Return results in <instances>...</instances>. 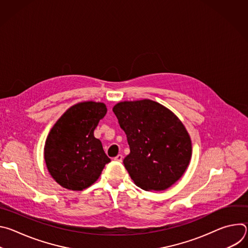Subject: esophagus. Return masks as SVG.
Instances as JSON below:
<instances>
[{
  "mask_svg": "<svg viewBox=\"0 0 248 248\" xmlns=\"http://www.w3.org/2000/svg\"><path fill=\"white\" fill-rule=\"evenodd\" d=\"M123 155L122 154H119L117 157H115V161H118V162H122L123 161Z\"/></svg>",
  "mask_w": 248,
  "mask_h": 248,
  "instance_id": "1",
  "label": "esophagus"
}]
</instances>
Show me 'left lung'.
Wrapping results in <instances>:
<instances>
[{
	"mask_svg": "<svg viewBox=\"0 0 248 248\" xmlns=\"http://www.w3.org/2000/svg\"><path fill=\"white\" fill-rule=\"evenodd\" d=\"M113 112L126 134L130 153L124 165L134 184L144 190L161 191L180 180L192 152L182 122L147 99L118 103Z\"/></svg>",
	"mask_w": 248,
	"mask_h": 248,
	"instance_id": "8db88e82",
	"label": "left lung"
}]
</instances>
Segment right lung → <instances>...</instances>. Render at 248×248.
Returning a JSON list of instances; mask_svg holds the SVG:
<instances>
[{
	"label": "right lung",
	"mask_w": 248,
	"mask_h": 248,
	"mask_svg": "<svg viewBox=\"0 0 248 248\" xmlns=\"http://www.w3.org/2000/svg\"><path fill=\"white\" fill-rule=\"evenodd\" d=\"M107 113L106 105L82 102L70 107L52 127L44 158L50 174L62 187L83 190L93 185L111 159L94 130Z\"/></svg>",
	"instance_id": "right-lung-1"
}]
</instances>
